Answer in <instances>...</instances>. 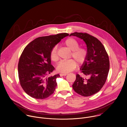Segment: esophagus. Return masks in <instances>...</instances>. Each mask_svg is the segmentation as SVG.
Returning <instances> with one entry per match:
<instances>
[{
    "label": "esophagus",
    "mask_w": 127,
    "mask_h": 127,
    "mask_svg": "<svg viewBox=\"0 0 127 127\" xmlns=\"http://www.w3.org/2000/svg\"><path fill=\"white\" fill-rule=\"evenodd\" d=\"M67 74V73H60V76H66Z\"/></svg>",
    "instance_id": "obj_1"
}]
</instances>
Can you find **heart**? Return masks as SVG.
I'll use <instances>...</instances> for the list:
<instances>
[{
    "label": "heart",
    "mask_w": 127,
    "mask_h": 127,
    "mask_svg": "<svg viewBox=\"0 0 127 127\" xmlns=\"http://www.w3.org/2000/svg\"><path fill=\"white\" fill-rule=\"evenodd\" d=\"M65 44L70 50L72 51L71 55L77 63L79 65L82 64L84 62L87 55L86 50L82 48H78V43L73 38L67 39L65 42ZM50 58L52 61L55 62L59 60L57 46H55L52 49L50 53ZM75 61L73 59H69L60 61L57 66V71L61 73H66L73 70L77 66L76 61Z\"/></svg>",
    "instance_id": "b5f03b06"
}]
</instances>
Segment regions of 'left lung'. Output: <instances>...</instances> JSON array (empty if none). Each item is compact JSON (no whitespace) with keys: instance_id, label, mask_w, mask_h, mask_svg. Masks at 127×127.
I'll return each instance as SVG.
<instances>
[{"instance_id":"8db88e82","label":"left lung","mask_w":127,"mask_h":127,"mask_svg":"<svg viewBox=\"0 0 127 127\" xmlns=\"http://www.w3.org/2000/svg\"><path fill=\"white\" fill-rule=\"evenodd\" d=\"M73 35L83 40L86 45L87 55L80 70L83 76L76 74L72 85L74 91L83 96L93 95L101 89L106 80L110 69V61L102 43L86 33L75 32Z\"/></svg>"}]
</instances>
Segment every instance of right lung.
<instances>
[{"mask_svg": "<svg viewBox=\"0 0 127 127\" xmlns=\"http://www.w3.org/2000/svg\"><path fill=\"white\" fill-rule=\"evenodd\" d=\"M67 33L44 36L35 39L24 49L18 64L21 85L27 94L43 99L53 94L57 86L56 79L59 74L46 77L54 70L51 65L52 49Z\"/></svg>", "mask_w": 127, "mask_h": 127, "instance_id": "add662e5", "label": "right lung"}]
</instances>
